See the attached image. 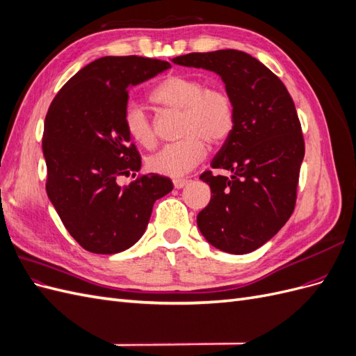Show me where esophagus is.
<instances>
[{
	"label": "esophagus",
	"mask_w": 356,
	"mask_h": 356,
	"mask_svg": "<svg viewBox=\"0 0 356 356\" xmlns=\"http://www.w3.org/2000/svg\"><path fill=\"white\" fill-rule=\"evenodd\" d=\"M188 182H190L188 179H174V187L178 188V190L184 188L188 184Z\"/></svg>",
	"instance_id": "34e87169"
}]
</instances>
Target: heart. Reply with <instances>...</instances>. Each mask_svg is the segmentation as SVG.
<instances>
[{
  "label": "heart",
  "instance_id": "heart-1",
  "mask_svg": "<svg viewBox=\"0 0 356 356\" xmlns=\"http://www.w3.org/2000/svg\"><path fill=\"white\" fill-rule=\"evenodd\" d=\"M152 101L179 111L181 141L166 144L147 159L149 170L179 178L196 168L207 156V144L218 145L230 136L236 123L232 96L222 89H207V83L187 74H172L149 93ZM124 129L129 138L144 148H153L156 135L145 111L135 102L124 110Z\"/></svg>",
  "mask_w": 356,
  "mask_h": 356
}]
</instances>
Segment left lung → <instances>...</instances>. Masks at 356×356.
Returning a JSON list of instances; mask_svg holds the SVG:
<instances>
[{
  "mask_svg": "<svg viewBox=\"0 0 356 356\" xmlns=\"http://www.w3.org/2000/svg\"><path fill=\"white\" fill-rule=\"evenodd\" d=\"M172 62L218 74L233 98L234 129L211 161L232 175H200L211 200L197 227L220 251L252 252L284 227L296 207L305 157L296 105L284 83L245 51L188 53Z\"/></svg>",
  "mask_w": 356,
  "mask_h": 356,
  "instance_id": "1",
  "label": "left lung"
}]
</instances>
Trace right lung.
Returning <instances> with one entry per match:
<instances>
[{
    "label": "right lung",
    "instance_id": "right-lung-1",
    "mask_svg": "<svg viewBox=\"0 0 356 356\" xmlns=\"http://www.w3.org/2000/svg\"><path fill=\"white\" fill-rule=\"evenodd\" d=\"M169 68L166 60L141 56L99 58L71 77L50 105L42 135L47 196L86 251L117 254L135 245L154 202L174 188L157 174L127 187L117 182L141 169L124 129L129 88Z\"/></svg>",
    "mask_w": 356,
    "mask_h": 356
}]
</instances>
